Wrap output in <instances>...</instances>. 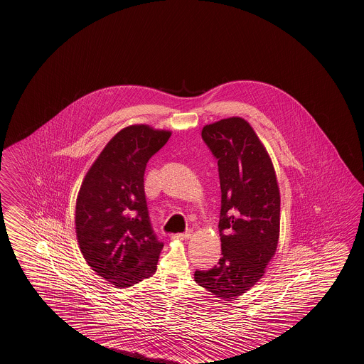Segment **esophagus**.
<instances>
[{
  "mask_svg": "<svg viewBox=\"0 0 364 364\" xmlns=\"http://www.w3.org/2000/svg\"><path fill=\"white\" fill-rule=\"evenodd\" d=\"M191 237L189 232H184V233H173L172 239H177V240H188Z\"/></svg>",
  "mask_w": 364,
  "mask_h": 364,
  "instance_id": "34e87169",
  "label": "esophagus"
}]
</instances>
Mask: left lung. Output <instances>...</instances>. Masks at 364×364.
I'll return each instance as SVG.
<instances>
[{
  "instance_id": "1",
  "label": "left lung",
  "mask_w": 364,
  "mask_h": 364,
  "mask_svg": "<svg viewBox=\"0 0 364 364\" xmlns=\"http://www.w3.org/2000/svg\"><path fill=\"white\" fill-rule=\"evenodd\" d=\"M201 137L218 160L221 257L195 282L216 298L235 299L254 287L275 255L280 195L275 169L252 127L240 117L205 125Z\"/></svg>"
}]
</instances>
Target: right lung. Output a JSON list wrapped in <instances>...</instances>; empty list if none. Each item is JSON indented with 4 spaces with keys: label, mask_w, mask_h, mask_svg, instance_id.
<instances>
[{
    "label": "right lung",
    "mask_w": 364,
    "mask_h": 364,
    "mask_svg": "<svg viewBox=\"0 0 364 364\" xmlns=\"http://www.w3.org/2000/svg\"><path fill=\"white\" fill-rule=\"evenodd\" d=\"M171 132L127 127L102 149L78 192L76 232L81 254L97 275L119 288L154 275L164 245L154 233L144 192L149 159Z\"/></svg>",
    "instance_id": "right-lung-1"
}]
</instances>
